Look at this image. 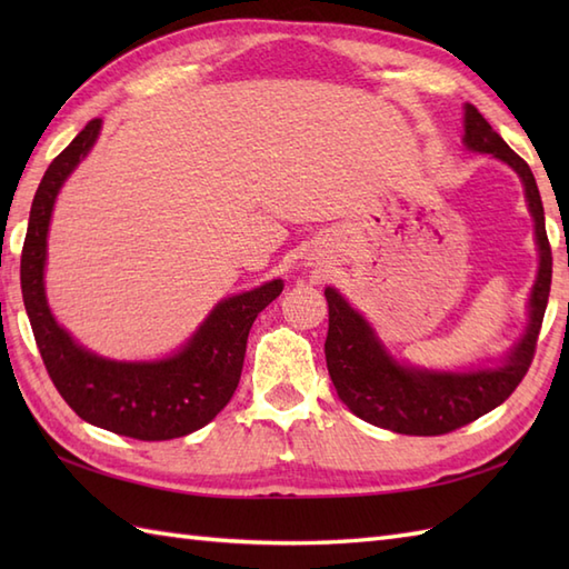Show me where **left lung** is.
I'll return each instance as SVG.
<instances>
[{
  "label": "left lung",
  "instance_id": "left-lung-1",
  "mask_svg": "<svg viewBox=\"0 0 569 569\" xmlns=\"http://www.w3.org/2000/svg\"><path fill=\"white\" fill-rule=\"evenodd\" d=\"M465 147L491 153L509 163L523 180L528 210L536 222L540 266L528 303V328L497 369L428 371L398 361L386 352L371 325L335 291L325 288L330 328L325 340L330 379L342 403L361 420L401 435H445L501 406L523 381L533 361L542 316L552 281V251L546 232V212L533 171L491 129L475 104H465Z\"/></svg>",
  "mask_w": 569,
  "mask_h": 569
}]
</instances>
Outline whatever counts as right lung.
<instances>
[{
    "label": "right lung",
    "mask_w": 569,
    "mask_h": 569,
    "mask_svg": "<svg viewBox=\"0 0 569 569\" xmlns=\"http://www.w3.org/2000/svg\"><path fill=\"white\" fill-rule=\"evenodd\" d=\"M100 127L102 119H90L51 161L36 190L21 249L23 306L48 377L82 420L134 440L183 438L208 426L234 396L251 325L281 296L283 281L273 278L253 291L220 300L173 357L114 361L80 347L48 308L43 288L46 237L58 190L90 153Z\"/></svg>",
    "instance_id": "obj_1"
}]
</instances>
